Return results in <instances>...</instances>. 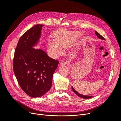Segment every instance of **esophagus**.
<instances>
[{
  "label": "esophagus",
  "instance_id": "34e87169",
  "mask_svg": "<svg viewBox=\"0 0 121 121\" xmlns=\"http://www.w3.org/2000/svg\"><path fill=\"white\" fill-rule=\"evenodd\" d=\"M69 64L68 62L67 61H62L61 63H60V65H67Z\"/></svg>",
  "mask_w": 121,
  "mask_h": 121
}]
</instances>
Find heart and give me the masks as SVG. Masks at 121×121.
Returning a JSON list of instances; mask_svg holds the SVG:
<instances>
[{"label": "heart", "mask_w": 121, "mask_h": 121, "mask_svg": "<svg viewBox=\"0 0 121 121\" xmlns=\"http://www.w3.org/2000/svg\"><path fill=\"white\" fill-rule=\"evenodd\" d=\"M80 35L77 32H68L60 31L54 35L55 41L49 40L48 46L49 52L53 56L59 54L61 51V47L65 48L69 46Z\"/></svg>", "instance_id": "heart-1"}]
</instances>
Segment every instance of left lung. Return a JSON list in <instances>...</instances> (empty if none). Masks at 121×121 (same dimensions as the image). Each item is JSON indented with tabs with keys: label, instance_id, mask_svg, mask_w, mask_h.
<instances>
[{
	"label": "left lung",
	"instance_id": "8db88e82",
	"mask_svg": "<svg viewBox=\"0 0 121 121\" xmlns=\"http://www.w3.org/2000/svg\"><path fill=\"white\" fill-rule=\"evenodd\" d=\"M95 33L96 35L97 36L98 38H99V39H102V40H105L104 38V37H102V36L100 34H99L97 32H96V31H95ZM72 88L73 91H74V92L77 95H78V96H79L80 97L82 98H85V99H88V98H91V97H92V96L84 95H82V94H81L77 92V91H76V90L74 89V88H73V87H72Z\"/></svg>",
	"mask_w": 121,
	"mask_h": 121
}]
</instances>
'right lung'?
Here are the masks:
<instances>
[{
  "label": "right lung",
  "instance_id": "add662e5",
  "mask_svg": "<svg viewBox=\"0 0 121 121\" xmlns=\"http://www.w3.org/2000/svg\"><path fill=\"white\" fill-rule=\"evenodd\" d=\"M43 25L29 29L20 37L13 57V69L20 86L28 95L40 97L50 90L59 61L41 49L33 48L38 41Z\"/></svg>",
  "mask_w": 121,
  "mask_h": 121
}]
</instances>
